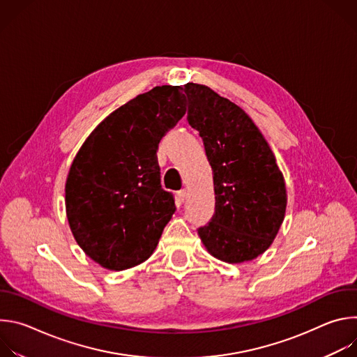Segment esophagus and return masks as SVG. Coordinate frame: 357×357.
Returning <instances> with one entry per match:
<instances>
[{"instance_id":"34e87169","label":"esophagus","mask_w":357,"mask_h":357,"mask_svg":"<svg viewBox=\"0 0 357 357\" xmlns=\"http://www.w3.org/2000/svg\"><path fill=\"white\" fill-rule=\"evenodd\" d=\"M176 196H178V200H179V203H183V202L186 200V196H188V193H186V190H185V189H181V190L176 193Z\"/></svg>"}]
</instances>
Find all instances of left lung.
Instances as JSON below:
<instances>
[{"label":"left lung","mask_w":357,"mask_h":357,"mask_svg":"<svg viewBox=\"0 0 357 357\" xmlns=\"http://www.w3.org/2000/svg\"><path fill=\"white\" fill-rule=\"evenodd\" d=\"M188 123L212 167L215 213L197 233L213 257L243 263L263 254L285 215L287 193L273 152L251 119L211 87L186 83Z\"/></svg>","instance_id":"obj_1"}]
</instances>
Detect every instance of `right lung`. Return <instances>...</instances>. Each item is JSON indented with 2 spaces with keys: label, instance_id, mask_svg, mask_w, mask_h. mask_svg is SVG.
Listing matches in <instances>:
<instances>
[{
  "label": "right lung",
  "instance_id": "right-lung-1",
  "mask_svg": "<svg viewBox=\"0 0 357 357\" xmlns=\"http://www.w3.org/2000/svg\"><path fill=\"white\" fill-rule=\"evenodd\" d=\"M185 112L181 86H157L101 121L77 152L65 189L68 220L77 244L105 268L145 261L175 213L157 149Z\"/></svg>",
  "mask_w": 357,
  "mask_h": 357
}]
</instances>
